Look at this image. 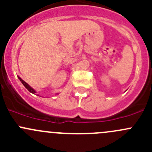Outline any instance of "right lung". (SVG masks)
Masks as SVG:
<instances>
[{
  "mask_svg": "<svg viewBox=\"0 0 152 152\" xmlns=\"http://www.w3.org/2000/svg\"><path fill=\"white\" fill-rule=\"evenodd\" d=\"M18 79H19L20 80V82H22V84H23V85L24 86H25V87H26V88L27 90H28V91L30 92V93H36V92H35L34 90V89H33V88H31V87L30 86H29V85H28V84L26 83V82H24V81L23 80V79H21L20 77H19V76H18Z\"/></svg>",
  "mask_w": 152,
  "mask_h": 152,
  "instance_id": "right-lung-1",
  "label": "right lung"
}]
</instances>
